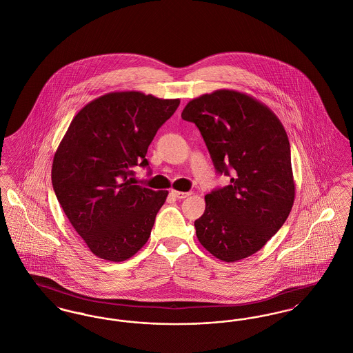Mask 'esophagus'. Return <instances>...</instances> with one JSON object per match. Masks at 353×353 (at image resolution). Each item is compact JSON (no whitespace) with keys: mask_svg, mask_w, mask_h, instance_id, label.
Instances as JSON below:
<instances>
[{"mask_svg":"<svg viewBox=\"0 0 353 353\" xmlns=\"http://www.w3.org/2000/svg\"><path fill=\"white\" fill-rule=\"evenodd\" d=\"M172 196L173 197H176V199H179V200H184L186 197H189L190 196V193L189 192H179V190H172Z\"/></svg>","mask_w":353,"mask_h":353,"instance_id":"obj_1","label":"esophagus"}]
</instances>
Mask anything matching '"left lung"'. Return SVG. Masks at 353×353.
Wrapping results in <instances>:
<instances>
[{
    "label": "left lung",
    "mask_w": 353,
    "mask_h": 353,
    "mask_svg": "<svg viewBox=\"0 0 353 353\" xmlns=\"http://www.w3.org/2000/svg\"><path fill=\"white\" fill-rule=\"evenodd\" d=\"M181 118L200 130L217 173L230 177L205 196L197 238L221 261L248 258L283 226L294 205L285 127L268 105L233 90L192 99Z\"/></svg>",
    "instance_id": "left-lung-1"
}]
</instances>
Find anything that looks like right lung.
Wrapping results in <instances>:
<instances>
[{
	"label": "right lung",
	"mask_w": 353,
	"mask_h": 353,
	"mask_svg": "<svg viewBox=\"0 0 353 353\" xmlns=\"http://www.w3.org/2000/svg\"><path fill=\"white\" fill-rule=\"evenodd\" d=\"M179 104L139 91L105 94L75 115L54 154L55 196L101 259L125 261L151 235L168 190L134 185L132 168L148 165V147Z\"/></svg>",
	"instance_id": "add662e5"
}]
</instances>
